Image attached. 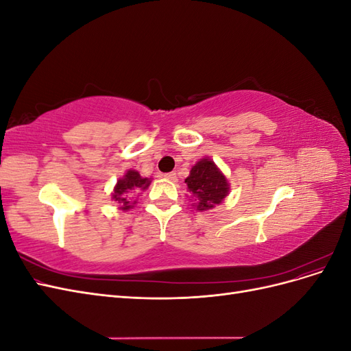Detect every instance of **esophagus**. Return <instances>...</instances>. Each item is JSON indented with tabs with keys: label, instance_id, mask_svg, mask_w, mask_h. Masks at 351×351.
Masks as SVG:
<instances>
[{
	"label": "esophagus",
	"instance_id": "34e87169",
	"mask_svg": "<svg viewBox=\"0 0 351 351\" xmlns=\"http://www.w3.org/2000/svg\"><path fill=\"white\" fill-rule=\"evenodd\" d=\"M164 177L167 178V180H169V182H177V174L173 171V173H167V174H164Z\"/></svg>",
	"mask_w": 351,
	"mask_h": 351
}]
</instances>
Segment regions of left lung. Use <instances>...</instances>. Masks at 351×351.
I'll list each match as a JSON object with an SVG mask.
<instances>
[{"label": "left lung", "instance_id": "8db88e82", "mask_svg": "<svg viewBox=\"0 0 351 351\" xmlns=\"http://www.w3.org/2000/svg\"><path fill=\"white\" fill-rule=\"evenodd\" d=\"M189 192L192 193L197 210H206L215 208L230 192V183L227 177L221 173L210 158H202L192 169L190 176L184 180Z\"/></svg>", "mask_w": 351, "mask_h": 351}]
</instances>
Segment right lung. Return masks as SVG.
<instances>
[{"label": "right lung", "instance_id": "1", "mask_svg": "<svg viewBox=\"0 0 351 351\" xmlns=\"http://www.w3.org/2000/svg\"><path fill=\"white\" fill-rule=\"evenodd\" d=\"M151 184V178L142 177L136 169H129L119 182H117L114 187L112 199L120 205V209L127 210L133 208L136 200L132 202V195L141 192V190H146Z\"/></svg>", "mask_w": 351, "mask_h": 351}]
</instances>
